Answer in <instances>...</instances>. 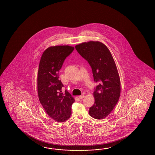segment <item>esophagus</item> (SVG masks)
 Here are the masks:
<instances>
[{
	"label": "esophagus",
	"mask_w": 155,
	"mask_h": 155,
	"mask_svg": "<svg viewBox=\"0 0 155 155\" xmlns=\"http://www.w3.org/2000/svg\"><path fill=\"white\" fill-rule=\"evenodd\" d=\"M84 97H85L84 95H81L79 96V99H83Z\"/></svg>",
	"instance_id": "34e87169"
}]
</instances>
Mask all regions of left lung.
Segmentation results:
<instances>
[{"mask_svg": "<svg viewBox=\"0 0 155 155\" xmlns=\"http://www.w3.org/2000/svg\"><path fill=\"white\" fill-rule=\"evenodd\" d=\"M77 51L88 62L95 82V104L89 114L96 119H102L110 114L119 101L121 84L119 73L112 55L99 41L83 43L75 46Z\"/></svg>", "mask_w": 155, "mask_h": 155, "instance_id": "1", "label": "left lung"}]
</instances>
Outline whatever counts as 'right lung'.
I'll list each match as a JSON object with an SVG mask.
<instances>
[{
  "label": "right lung",
  "instance_id": "right-lung-1",
  "mask_svg": "<svg viewBox=\"0 0 155 155\" xmlns=\"http://www.w3.org/2000/svg\"><path fill=\"white\" fill-rule=\"evenodd\" d=\"M74 48L68 45L51 46L43 53L38 73V92L40 102L48 115L58 122H64L71 114L75 100L59 79V72Z\"/></svg>",
  "mask_w": 155,
  "mask_h": 155
}]
</instances>
